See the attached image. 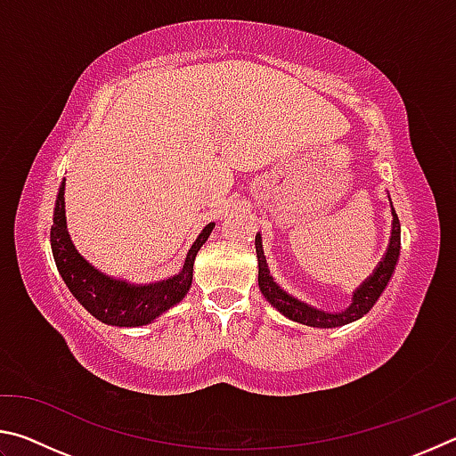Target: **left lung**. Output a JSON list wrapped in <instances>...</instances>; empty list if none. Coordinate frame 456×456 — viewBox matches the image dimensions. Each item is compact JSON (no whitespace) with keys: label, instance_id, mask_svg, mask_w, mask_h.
<instances>
[{"label":"left lung","instance_id":"obj_1","mask_svg":"<svg viewBox=\"0 0 456 456\" xmlns=\"http://www.w3.org/2000/svg\"><path fill=\"white\" fill-rule=\"evenodd\" d=\"M256 249H257V261H259V289L267 297V302L273 307H277L285 318L293 322L305 323V326L314 328H338L346 326L354 320H360L362 315H366L372 310L374 304L380 297L384 291L386 283L390 281L392 272H395V265L400 256V221L398 215L392 209V231H390V245L386 249V256L380 261V265L374 269V273L368 277V280L360 285V289L354 293L352 305L342 314H326L315 310V307L297 302L296 297H291L289 293H285L280 285L273 281V277L269 275L267 261L264 256V249H261V237L256 235Z\"/></svg>","mask_w":456,"mask_h":456}]
</instances>
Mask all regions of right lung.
Returning a JSON list of instances; mask_svg holds the SVG:
<instances>
[{"label":"right lung","instance_id":"obj_1","mask_svg":"<svg viewBox=\"0 0 456 456\" xmlns=\"http://www.w3.org/2000/svg\"><path fill=\"white\" fill-rule=\"evenodd\" d=\"M64 189L66 181L60 184L56 209H53L50 231L52 251L66 285L92 315H96L100 322L110 323V326H144V323L159 318L168 307L181 302L192 281V261H195L200 245L211 235L215 223H209L203 229V233L197 237V241L192 243L179 275L154 285H128L100 273L76 249L66 229Z\"/></svg>","mask_w":456,"mask_h":456}]
</instances>
